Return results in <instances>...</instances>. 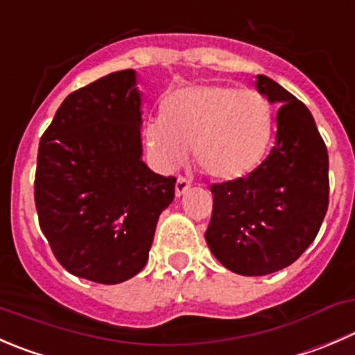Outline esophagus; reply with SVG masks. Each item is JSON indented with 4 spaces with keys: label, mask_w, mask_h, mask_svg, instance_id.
Listing matches in <instances>:
<instances>
[{
    "label": "esophagus",
    "mask_w": 355,
    "mask_h": 355,
    "mask_svg": "<svg viewBox=\"0 0 355 355\" xmlns=\"http://www.w3.org/2000/svg\"><path fill=\"white\" fill-rule=\"evenodd\" d=\"M189 189H191V182H189L187 178H184V177H178L177 184H175V194L180 198V196H184L185 192L189 191Z\"/></svg>",
    "instance_id": "esophagus-1"
}]
</instances>
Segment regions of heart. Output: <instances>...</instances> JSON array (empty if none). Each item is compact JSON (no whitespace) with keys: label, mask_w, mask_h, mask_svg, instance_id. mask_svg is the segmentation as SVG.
Masks as SVG:
<instances>
[{"label":"heart","mask_w":355,"mask_h":355,"mask_svg":"<svg viewBox=\"0 0 355 355\" xmlns=\"http://www.w3.org/2000/svg\"><path fill=\"white\" fill-rule=\"evenodd\" d=\"M274 111L265 95L232 85H191L171 92L161 116L144 126V142L161 170L196 164L216 180H237L263 159L272 137Z\"/></svg>","instance_id":"1"}]
</instances>
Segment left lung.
<instances>
[{
  "mask_svg": "<svg viewBox=\"0 0 355 355\" xmlns=\"http://www.w3.org/2000/svg\"><path fill=\"white\" fill-rule=\"evenodd\" d=\"M257 90L281 104L276 144L263 163L237 180L213 184L206 243L241 276H265L293 263L315 239L328 211V150L311 111L270 78Z\"/></svg>",
  "mask_w": 355,
  "mask_h": 355,
  "instance_id": "1",
  "label": "left lung"
}]
</instances>
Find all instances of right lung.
I'll return each instance as SVG.
<instances>
[{"mask_svg": "<svg viewBox=\"0 0 355 355\" xmlns=\"http://www.w3.org/2000/svg\"><path fill=\"white\" fill-rule=\"evenodd\" d=\"M133 69L72 92L37 149L34 201L58 263L74 276L118 284L146 267L175 177L142 161V97Z\"/></svg>", "mask_w": 355, "mask_h": 355, "instance_id": "1", "label": "right lung"}]
</instances>
